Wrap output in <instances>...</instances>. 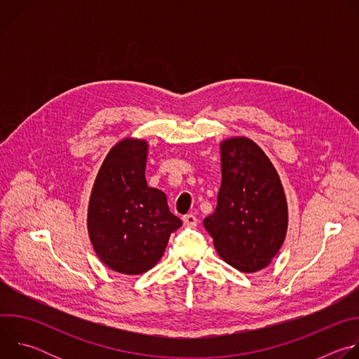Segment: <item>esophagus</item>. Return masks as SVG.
<instances>
[{
  "instance_id": "1",
  "label": "esophagus",
  "mask_w": 359,
  "mask_h": 359,
  "mask_svg": "<svg viewBox=\"0 0 359 359\" xmlns=\"http://www.w3.org/2000/svg\"><path fill=\"white\" fill-rule=\"evenodd\" d=\"M183 224H184L186 227H196V224H197L196 216H193V215H186V216H183Z\"/></svg>"
}]
</instances>
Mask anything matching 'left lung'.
Instances as JSON below:
<instances>
[{
  "mask_svg": "<svg viewBox=\"0 0 359 359\" xmlns=\"http://www.w3.org/2000/svg\"><path fill=\"white\" fill-rule=\"evenodd\" d=\"M285 194L266 153L247 137L222 143V186L203 220L220 257L243 273L267 267L285 238Z\"/></svg>",
  "mask_w": 359,
  "mask_h": 359,
  "instance_id": "1",
  "label": "left lung"
}]
</instances>
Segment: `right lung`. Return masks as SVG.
I'll use <instances>...</instances> for the list:
<instances>
[{"label":"right lung","instance_id":"right-lung-1","mask_svg":"<svg viewBox=\"0 0 359 359\" xmlns=\"http://www.w3.org/2000/svg\"><path fill=\"white\" fill-rule=\"evenodd\" d=\"M147 143L125 139L111 149L96 176L88 230L99 259L122 274H142L165 252L182 220L170 213L166 194L144 177Z\"/></svg>","mask_w":359,"mask_h":359}]
</instances>
